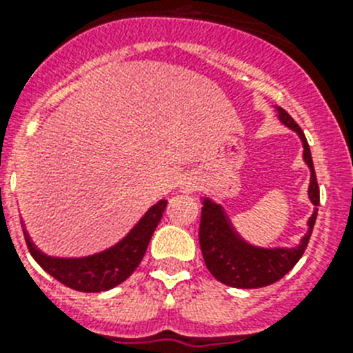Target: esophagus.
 Instances as JSON below:
<instances>
[{
  "label": "esophagus",
  "instance_id": "34e87169",
  "mask_svg": "<svg viewBox=\"0 0 353 353\" xmlns=\"http://www.w3.org/2000/svg\"><path fill=\"white\" fill-rule=\"evenodd\" d=\"M180 189H182V192H187V194H189V192H196L199 189V180L196 179V176H185V179L182 180V187H180Z\"/></svg>",
  "mask_w": 353,
  "mask_h": 353
}]
</instances>
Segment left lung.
<instances>
[{
    "label": "left lung",
    "instance_id": "obj_1",
    "mask_svg": "<svg viewBox=\"0 0 353 353\" xmlns=\"http://www.w3.org/2000/svg\"><path fill=\"white\" fill-rule=\"evenodd\" d=\"M277 111H279V120L301 136L302 145H304V161L311 170L310 199L314 207H318L320 205V187L316 182V173H314L307 139L301 127L297 125V121L293 120L285 109L279 108ZM316 212L318 208H314L310 223H307L310 230L297 248L260 249L249 245L248 242L240 239L228 221L221 205L205 198L203 207H201V221H199V248L203 252L205 265L217 281L233 286V288H261V286L272 285L285 277L302 258L311 233H313Z\"/></svg>",
    "mask_w": 353,
    "mask_h": 353
}]
</instances>
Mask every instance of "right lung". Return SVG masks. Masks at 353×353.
Wrapping results in <instances>:
<instances>
[{"label": "right lung", "mask_w": 353, "mask_h": 353, "mask_svg": "<svg viewBox=\"0 0 353 353\" xmlns=\"http://www.w3.org/2000/svg\"><path fill=\"white\" fill-rule=\"evenodd\" d=\"M166 199H161L143 215V219L132 228V232L121 240L120 244L93 256L68 258V260L46 256L31 244L30 236L23 230L24 239L37 263L65 286L86 293L105 292L125 281L127 277L138 269L150 244V239L166 210Z\"/></svg>", "instance_id": "add662e5"}]
</instances>
